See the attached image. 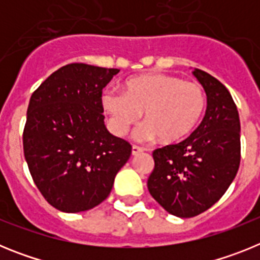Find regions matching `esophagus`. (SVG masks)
I'll use <instances>...</instances> for the list:
<instances>
[{"label": "esophagus", "instance_id": "obj_1", "mask_svg": "<svg viewBox=\"0 0 260 260\" xmlns=\"http://www.w3.org/2000/svg\"><path fill=\"white\" fill-rule=\"evenodd\" d=\"M141 152H143V148H141V147H138V146H133V148H132V155L133 156L139 155Z\"/></svg>", "mask_w": 260, "mask_h": 260}]
</instances>
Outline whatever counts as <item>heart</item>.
<instances>
[{"label":"heart","instance_id":"obj_1","mask_svg":"<svg viewBox=\"0 0 260 260\" xmlns=\"http://www.w3.org/2000/svg\"><path fill=\"white\" fill-rule=\"evenodd\" d=\"M102 105L114 134L123 135L143 113L144 125L135 133L141 141L158 138L160 143L183 141L201 122L207 99L198 83L162 73L128 78L122 93L105 91Z\"/></svg>","mask_w":260,"mask_h":260}]
</instances>
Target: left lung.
Here are the masks:
<instances>
[{"instance_id":"1","label":"left lung","mask_w":260,"mask_h":260,"mask_svg":"<svg viewBox=\"0 0 260 260\" xmlns=\"http://www.w3.org/2000/svg\"><path fill=\"white\" fill-rule=\"evenodd\" d=\"M192 74L207 95L201 125L185 141L153 151L147 187L167 212L192 217L207 211L228 190L241 161L240 116L226 87L208 73Z\"/></svg>"}]
</instances>
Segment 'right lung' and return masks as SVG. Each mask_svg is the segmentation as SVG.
<instances>
[{"label": "right lung", "instance_id": "1", "mask_svg": "<svg viewBox=\"0 0 260 260\" xmlns=\"http://www.w3.org/2000/svg\"><path fill=\"white\" fill-rule=\"evenodd\" d=\"M69 63L29 99L23 150L34 182L62 212L88 211L108 198L132 146L108 132L103 88L118 73Z\"/></svg>", "mask_w": 260, "mask_h": 260}]
</instances>
